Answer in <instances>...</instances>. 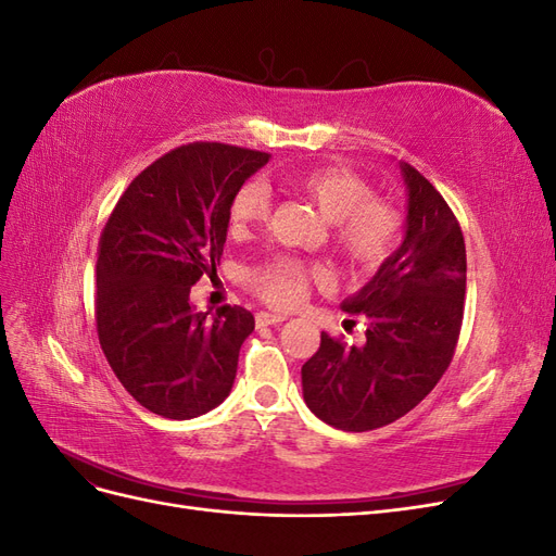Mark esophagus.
<instances>
[{
	"instance_id": "1",
	"label": "esophagus",
	"mask_w": 556,
	"mask_h": 556,
	"mask_svg": "<svg viewBox=\"0 0 556 556\" xmlns=\"http://www.w3.org/2000/svg\"><path fill=\"white\" fill-rule=\"evenodd\" d=\"M282 315H274V313H257L255 315V323H257V327H268V325H278V323H282Z\"/></svg>"
}]
</instances>
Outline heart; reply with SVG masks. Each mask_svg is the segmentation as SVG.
<instances>
[{
  "instance_id": "heart-1",
  "label": "heart",
  "mask_w": 556,
  "mask_h": 556,
  "mask_svg": "<svg viewBox=\"0 0 556 556\" xmlns=\"http://www.w3.org/2000/svg\"><path fill=\"white\" fill-rule=\"evenodd\" d=\"M285 188L329 220L336 252L355 271L374 274L401 245L406 215L392 199L378 197L374 185L343 164H325L285 178ZM271 213V197L262 182H245L229 201L231 231H250ZM327 268L294 257H278L250 271V290L276 308H294L313 285L327 282Z\"/></svg>"
}]
</instances>
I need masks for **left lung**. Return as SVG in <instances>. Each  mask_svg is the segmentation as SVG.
I'll use <instances>...</instances> for the list:
<instances>
[{"label":"left lung","mask_w":556,"mask_h":556,"mask_svg":"<svg viewBox=\"0 0 556 556\" xmlns=\"http://www.w3.org/2000/svg\"><path fill=\"white\" fill-rule=\"evenodd\" d=\"M406 239L343 308L366 325L364 343L323 331L301 366L306 406L341 431H371L410 413L443 378L464 319L466 245L443 194L415 166Z\"/></svg>","instance_id":"8db88e82"}]
</instances>
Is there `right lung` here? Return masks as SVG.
<instances>
[{
	"instance_id": "obj_1",
	"label": "right lung",
	"mask_w": 556,
	"mask_h": 556,
	"mask_svg": "<svg viewBox=\"0 0 556 556\" xmlns=\"http://www.w3.org/2000/svg\"><path fill=\"white\" fill-rule=\"evenodd\" d=\"M268 162L262 150L194 141L134 178L102 229L94 323L115 378L150 413L192 419L231 392L255 329L241 306L194 313L190 288L215 271L229 201Z\"/></svg>"
}]
</instances>
